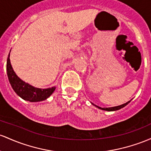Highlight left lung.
Masks as SVG:
<instances>
[{
	"mask_svg": "<svg viewBox=\"0 0 151 151\" xmlns=\"http://www.w3.org/2000/svg\"><path fill=\"white\" fill-rule=\"evenodd\" d=\"M130 101H131V100H130V101H128V102H127V103H124V104L121 105V106H115V107H111V108H101V107H99V106H96V105L93 104V103H91V104H93V106H96V107H97L98 108H99V109L103 110V111H118V110L121 109V108H123V107H125V106H127V105H128V103L130 102Z\"/></svg>",
	"mask_w": 151,
	"mask_h": 151,
	"instance_id": "left-lung-1",
	"label": "left lung"
}]
</instances>
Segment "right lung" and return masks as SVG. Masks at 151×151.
<instances>
[{
  "label": "right lung",
  "mask_w": 151,
  "mask_h": 151,
  "mask_svg": "<svg viewBox=\"0 0 151 151\" xmlns=\"http://www.w3.org/2000/svg\"><path fill=\"white\" fill-rule=\"evenodd\" d=\"M6 71L12 88L18 96L25 101L30 102H40L45 101L53 94L56 88L55 86L48 88H38L21 80L13 70L10 60V53L8 54L6 63Z\"/></svg>",
  "instance_id": "obj_1"
}]
</instances>
